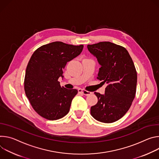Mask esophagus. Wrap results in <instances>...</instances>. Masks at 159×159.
Listing matches in <instances>:
<instances>
[{"instance_id": "1", "label": "esophagus", "mask_w": 159, "mask_h": 159, "mask_svg": "<svg viewBox=\"0 0 159 159\" xmlns=\"http://www.w3.org/2000/svg\"><path fill=\"white\" fill-rule=\"evenodd\" d=\"M78 92L79 93H81L84 95H90L92 93L89 92V91H86V90H82V89H78Z\"/></svg>"}]
</instances>
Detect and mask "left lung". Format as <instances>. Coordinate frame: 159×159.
Wrapping results in <instances>:
<instances>
[{"mask_svg": "<svg viewBox=\"0 0 159 159\" xmlns=\"http://www.w3.org/2000/svg\"><path fill=\"white\" fill-rule=\"evenodd\" d=\"M87 48L100 65L97 79L107 83L105 93H94L98 102L91 107L96 120L114 122L125 115L135 97L137 73L128 50L110 42L88 45Z\"/></svg>", "mask_w": 159, "mask_h": 159, "instance_id": "8db88e82", "label": "left lung"}]
</instances>
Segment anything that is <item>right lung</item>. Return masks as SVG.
Masks as SVG:
<instances>
[{"mask_svg":"<svg viewBox=\"0 0 159 159\" xmlns=\"http://www.w3.org/2000/svg\"><path fill=\"white\" fill-rule=\"evenodd\" d=\"M83 48V45L54 42L41 46L31 56L26 69L25 91L33 109L43 118L57 120L69 112L78 90L61 86L58 79L63 78L67 62L79 56Z\"/></svg>","mask_w":159,"mask_h":159,"instance_id":"1","label":"right lung"}]
</instances>
